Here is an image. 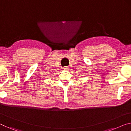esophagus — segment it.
Masks as SVG:
<instances>
[{
  "mask_svg": "<svg viewBox=\"0 0 131 131\" xmlns=\"http://www.w3.org/2000/svg\"><path fill=\"white\" fill-rule=\"evenodd\" d=\"M68 69V68H67V67H64L63 68V69L64 70H67Z\"/></svg>",
  "mask_w": 131,
  "mask_h": 131,
  "instance_id": "esophagus-1",
  "label": "esophagus"
}]
</instances>
